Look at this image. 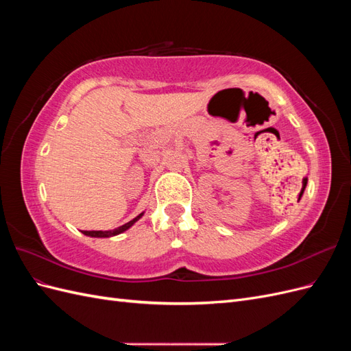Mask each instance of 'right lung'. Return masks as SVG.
Wrapping results in <instances>:
<instances>
[{"instance_id":"obj_1","label":"right lung","mask_w":351,"mask_h":351,"mask_svg":"<svg viewBox=\"0 0 351 351\" xmlns=\"http://www.w3.org/2000/svg\"><path fill=\"white\" fill-rule=\"evenodd\" d=\"M142 215H143V214H139L136 218H133L132 221L125 222L124 226H120V227H117V228H114V230H105V231H83V234L90 236V237H110V236L120 234V232L125 231L127 228H130V227L134 224V222H136L137 219H139Z\"/></svg>"}]
</instances>
